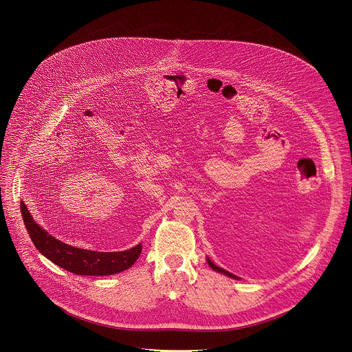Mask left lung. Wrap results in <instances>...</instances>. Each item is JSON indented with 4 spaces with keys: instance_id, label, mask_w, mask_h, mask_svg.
I'll use <instances>...</instances> for the list:
<instances>
[{
    "instance_id": "left-lung-1",
    "label": "left lung",
    "mask_w": 352,
    "mask_h": 352,
    "mask_svg": "<svg viewBox=\"0 0 352 352\" xmlns=\"http://www.w3.org/2000/svg\"><path fill=\"white\" fill-rule=\"evenodd\" d=\"M207 263H208V265L214 270V271H218V272H221V274H223V275H226V276H229V278H233V279H240L239 276H236V275H233V274H230L229 271H226V270H223V268H221V267H218V265H215L210 258H207Z\"/></svg>"
}]
</instances>
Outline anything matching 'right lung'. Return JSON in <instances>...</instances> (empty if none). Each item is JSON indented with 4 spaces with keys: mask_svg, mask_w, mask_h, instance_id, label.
Returning a JSON list of instances; mask_svg holds the SVG:
<instances>
[{
    "mask_svg": "<svg viewBox=\"0 0 352 352\" xmlns=\"http://www.w3.org/2000/svg\"><path fill=\"white\" fill-rule=\"evenodd\" d=\"M21 214L27 232L36 250L58 267L76 275L105 276L122 272L129 270L142 252V244L120 252H98L77 248L56 240L42 229L34 221L24 203H21Z\"/></svg>",
    "mask_w": 352,
    "mask_h": 352,
    "instance_id": "1",
    "label": "right lung"
}]
</instances>
